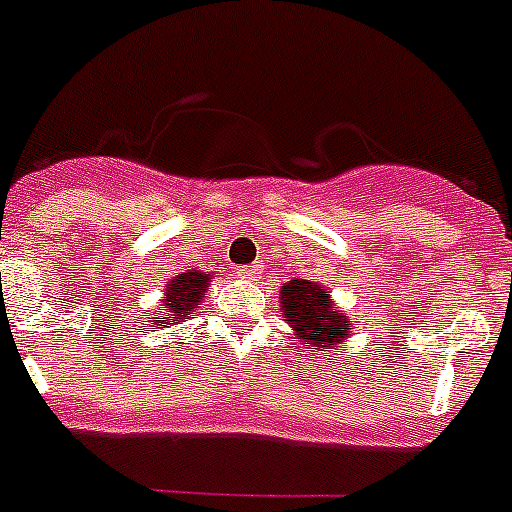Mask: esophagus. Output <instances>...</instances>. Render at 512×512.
<instances>
[{
    "instance_id": "1",
    "label": "esophagus",
    "mask_w": 512,
    "mask_h": 512,
    "mask_svg": "<svg viewBox=\"0 0 512 512\" xmlns=\"http://www.w3.org/2000/svg\"><path fill=\"white\" fill-rule=\"evenodd\" d=\"M260 272H262V265H257V262H255V265L240 267V275H242V278H247V280H255Z\"/></svg>"
}]
</instances>
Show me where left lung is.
Wrapping results in <instances>:
<instances>
[{"mask_svg": "<svg viewBox=\"0 0 512 512\" xmlns=\"http://www.w3.org/2000/svg\"><path fill=\"white\" fill-rule=\"evenodd\" d=\"M280 313L295 338L310 343L313 348H338V343L351 336L353 321L343 310L333 305L326 288L310 280H288L280 288Z\"/></svg>", "mask_w": 512, "mask_h": 512, "instance_id": "left-lung-1", "label": "left lung"}]
</instances>
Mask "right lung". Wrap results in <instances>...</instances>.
<instances>
[{"label": "right lung", "mask_w": 512, "mask_h": 512, "mask_svg": "<svg viewBox=\"0 0 512 512\" xmlns=\"http://www.w3.org/2000/svg\"><path fill=\"white\" fill-rule=\"evenodd\" d=\"M209 283H212V275L202 270H189L176 275L174 280L164 285V298H161V305L156 308V318L151 323L156 328H171L176 323L186 321L202 305Z\"/></svg>", "instance_id": "1"}]
</instances>
